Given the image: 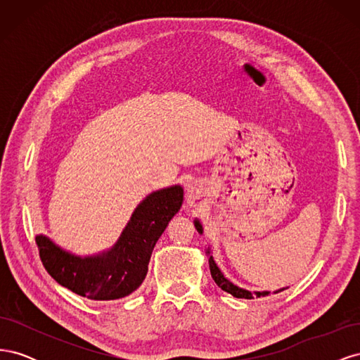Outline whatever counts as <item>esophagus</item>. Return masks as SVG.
I'll use <instances>...</instances> for the list:
<instances>
[{"mask_svg":"<svg viewBox=\"0 0 360 360\" xmlns=\"http://www.w3.org/2000/svg\"><path fill=\"white\" fill-rule=\"evenodd\" d=\"M197 201H198V193H197V191H195L193 188H189V189H188V202H189L191 205H193Z\"/></svg>","mask_w":360,"mask_h":360,"instance_id":"obj_1","label":"esophagus"}]
</instances>
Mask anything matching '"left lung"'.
Here are the masks:
<instances>
[{
  "label": "left lung",
  "instance_id": "1",
  "mask_svg": "<svg viewBox=\"0 0 360 360\" xmlns=\"http://www.w3.org/2000/svg\"><path fill=\"white\" fill-rule=\"evenodd\" d=\"M195 228H197L198 233H202V226H201V224H200L198 221H195ZM207 254H210V250H207ZM209 263H210V274H212V278H213V281L217 284V287H221L224 291L233 294L234 297H238V299H254V296L261 297V296H269V294H270L269 291H263V292H259V291L250 292V291H248V290H243V288H240V287L234 285L233 282H230L226 278H224V275L221 274V270L217 269L216 263L213 261V257H210ZM282 290H285V288H282ZM282 290H278L276 292H279V291H282Z\"/></svg>",
  "mask_w": 360,
  "mask_h": 360
}]
</instances>
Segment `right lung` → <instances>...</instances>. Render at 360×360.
<instances>
[{"label":"right lung","mask_w":360,"mask_h":360,"mask_svg":"<svg viewBox=\"0 0 360 360\" xmlns=\"http://www.w3.org/2000/svg\"><path fill=\"white\" fill-rule=\"evenodd\" d=\"M183 202V189L153 192L141 202L115 246L97 257H76L37 236L39 255L60 285L91 300H117L134 292L146 279L153 248Z\"/></svg>","instance_id":"1"}]
</instances>
